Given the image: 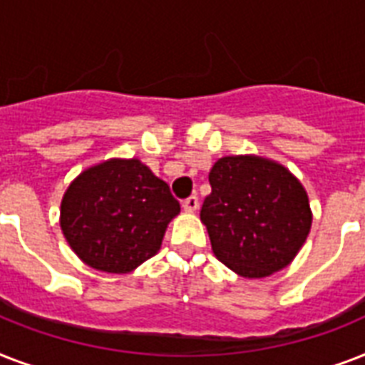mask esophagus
Wrapping results in <instances>:
<instances>
[{"mask_svg":"<svg viewBox=\"0 0 365 365\" xmlns=\"http://www.w3.org/2000/svg\"><path fill=\"white\" fill-rule=\"evenodd\" d=\"M182 206H183V210L195 212L197 208H199V197H197V195H191V197H187V199L183 200Z\"/></svg>","mask_w":365,"mask_h":365,"instance_id":"34e87169","label":"esophagus"}]
</instances>
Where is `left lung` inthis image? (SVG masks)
<instances>
[{
    "label": "left lung",
    "instance_id": "obj_1",
    "mask_svg": "<svg viewBox=\"0 0 365 365\" xmlns=\"http://www.w3.org/2000/svg\"><path fill=\"white\" fill-rule=\"evenodd\" d=\"M212 193L200 208L212 250L244 278L280 271L311 231L303 185L274 160L254 155L223 157L212 166Z\"/></svg>",
    "mask_w": 365,
    "mask_h": 365
}]
</instances>
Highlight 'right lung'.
<instances>
[{"label": "right lung", "mask_w": 365, "mask_h": 365, "mask_svg": "<svg viewBox=\"0 0 365 365\" xmlns=\"http://www.w3.org/2000/svg\"><path fill=\"white\" fill-rule=\"evenodd\" d=\"M180 212L166 182L138 159H110L81 172L66 191L60 227L88 267L130 272L160 248Z\"/></svg>", "instance_id": "1"}]
</instances>
